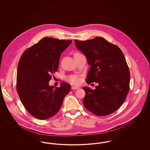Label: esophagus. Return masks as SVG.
I'll return each mask as SVG.
<instances>
[{
	"mask_svg": "<svg viewBox=\"0 0 150 150\" xmlns=\"http://www.w3.org/2000/svg\"><path fill=\"white\" fill-rule=\"evenodd\" d=\"M71 88L72 89H78L79 88L78 87V86H72Z\"/></svg>",
	"mask_w": 150,
	"mask_h": 150,
	"instance_id": "1",
	"label": "esophagus"
}]
</instances>
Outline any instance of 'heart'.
<instances>
[{
  "instance_id": "obj_1",
  "label": "heart",
  "mask_w": 150,
  "mask_h": 150,
  "mask_svg": "<svg viewBox=\"0 0 150 150\" xmlns=\"http://www.w3.org/2000/svg\"><path fill=\"white\" fill-rule=\"evenodd\" d=\"M69 81L73 84H78L80 82V80L76 76H71L69 79Z\"/></svg>"
}]
</instances>
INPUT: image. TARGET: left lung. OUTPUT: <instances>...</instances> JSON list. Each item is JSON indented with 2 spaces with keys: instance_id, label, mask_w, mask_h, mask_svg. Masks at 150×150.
Masks as SVG:
<instances>
[{
  "instance_id": "left-lung-1",
  "label": "left lung",
  "mask_w": 150,
  "mask_h": 150,
  "mask_svg": "<svg viewBox=\"0 0 150 150\" xmlns=\"http://www.w3.org/2000/svg\"><path fill=\"white\" fill-rule=\"evenodd\" d=\"M75 44L91 66L86 82L98 84L94 90L83 87L84 107L100 116L113 113L123 104L129 90L130 72L122 51L102 37L75 40Z\"/></svg>"
}]
</instances>
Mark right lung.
Listing matches in <instances>:
<instances>
[{
    "instance_id": "add662e5",
    "label": "right lung",
    "mask_w": 150,
    "mask_h": 150,
    "mask_svg": "<svg viewBox=\"0 0 150 150\" xmlns=\"http://www.w3.org/2000/svg\"><path fill=\"white\" fill-rule=\"evenodd\" d=\"M71 40L45 37L25 50L20 59L16 88L22 103L30 114L45 120L56 114L71 86H49L52 74L57 71L61 53Z\"/></svg>"
}]
</instances>
